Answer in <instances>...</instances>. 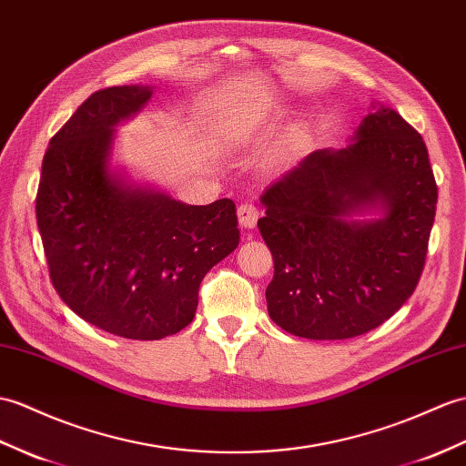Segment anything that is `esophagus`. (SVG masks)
<instances>
[{
  "instance_id": "esophagus-1",
  "label": "esophagus",
  "mask_w": 466,
  "mask_h": 466,
  "mask_svg": "<svg viewBox=\"0 0 466 466\" xmlns=\"http://www.w3.org/2000/svg\"><path fill=\"white\" fill-rule=\"evenodd\" d=\"M258 216H259V212L256 208V204H252V202H242L240 207H238V222H240V226L246 230L254 228L258 222Z\"/></svg>"
}]
</instances>
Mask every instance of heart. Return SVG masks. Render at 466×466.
Listing matches in <instances>:
<instances>
[{"label": "heart", "instance_id": "1", "mask_svg": "<svg viewBox=\"0 0 466 466\" xmlns=\"http://www.w3.org/2000/svg\"><path fill=\"white\" fill-rule=\"evenodd\" d=\"M252 128V121L244 115H238L236 118H232V121L226 125L224 128V140H228L230 145H236V143H242V140L248 137V133H250Z\"/></svg>", "mask_w": 466, "mask_h": 466}]
</instances>
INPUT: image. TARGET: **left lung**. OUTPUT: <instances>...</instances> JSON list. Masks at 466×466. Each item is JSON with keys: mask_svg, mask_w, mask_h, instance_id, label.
I'll list each match as a JSON object with an SVG mask.
<instances>
[{"mask_svg": "<svg viewBox=\"0 0 466 466\" xmlns=\"http://www.w3.org/2000/svg\"><path fill=\"white\" fill-rule=\"evenodd\" d=\"M339 153L316 150L268 187L258 220L274 258L268 313L308 339H350L380 328L413 296L437 210L423 137L397 111L373 105ZM381 203L386 218L351 223Z\"/></svg>", "mask_w": 466, "mask_h": 466, "instance_id": "obj_1", "label": "left lung"}]
</instances>
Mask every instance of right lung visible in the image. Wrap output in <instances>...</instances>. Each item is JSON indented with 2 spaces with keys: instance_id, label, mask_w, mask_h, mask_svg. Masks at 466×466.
I'll return each mask as SVG.
<instances>
[{
  "instance_id": "1",
  "label": "right lung",
  "mask_w": 466,
  "mask_h": 466,
  "mask_svg": "<svg viewBox=\"0 0 466 466\" xmlns=\"http://www.w3.org/2000/svg\"><path fill=\"white\" fill-rule=\"evenodd\" d=\"M150 95L137 85L93 93L51 137L35 198L59 298L91 326L127 339L187 328L202 278L240 242L230 198L190 207L109 175L111 128Z\"/></svg>"
}]
</instances>
